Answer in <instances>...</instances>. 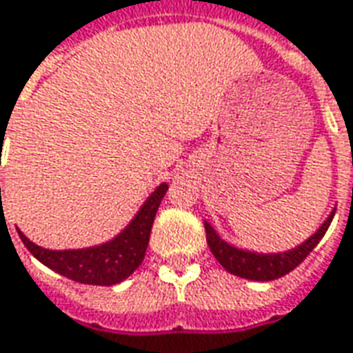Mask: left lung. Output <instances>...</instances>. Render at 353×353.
<instances>
[{
	"label": "left lung",
	"instance_id": "left-lung-1",
	"mask_svg": "<svg viewBox=\"0 0 353 353\" xmlns=\"http://www.w3.org/2000/svg\"><path fill=\"white\" fill-rule=\"evenodd\" d=\"M334 210H336V208H334ZM334 210L329 214V218L323 221L314 235L310 236V239H305L302 245L294 246L292 250H287V252L260 254L250 252V250H243V248H236V246L229 245L228 241H223L208 221H204L206 243L210 246L212 254L216 256V260H218L229 273H233L236 277H243V279L250 281L279 279V277L290 273L296 265H300V263L304 262L305 256L317 246V243L321 241L323 235L327 233V229L331 225L332 218H334Z\"/></svg>",
	"mask_w": 353,
	"mask_h": 353
}]
</instances>
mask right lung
I'll return each mask as SVG.
<instances>
[{
    "instance_id": "add662e5",
    "label": "right lung",
    "mask_w": 353,
    "mask_h": 353,
    "mask_svg": "<svg viewBox=\"0 0 353 353\" xmlns=\"http://www.w3.org/2000/svg\"><path fill=\"white\" fill-rule=\"evenodd\" d=\"M166 191L168 185H159L151 196L143 202L130 225H125L122 233H118L112 241L103 245L78 250H49L34 245L21 229L17 231L32 256L38 258L43 265H48L49 270L57 271L76 283L110 287L128 279L141 265L149 246L152 221Z\"/></svg>"
}]
</instances>
